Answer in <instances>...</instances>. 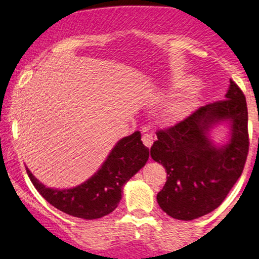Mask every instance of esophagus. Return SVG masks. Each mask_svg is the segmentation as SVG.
<instances>
[{"instance_id": "esophagus-1", "label": "esophagus", "mask_w": 259, "mask_h": 259, "mask_svg": "<svg viewBox=\"0 0 259 259\" xmlns=\"http://www.w3.org/2000/svg\"><path fill=\"white\" fill-rule=\"evenodd\" d=\"M142 142H143V145L147 147V148H150L154 142L153 136L150 135V134H145V135L142 136Z\"/></svg>"}]
</instances>
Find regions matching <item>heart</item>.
<instances>
[{
  "label": "heart",
  "mask_w": 259,
  "mask_h": 259,
  "mask_svg": "<svg viewBox=\"0 0 259 259\" xmlns=\"http://www.w3.org/2000/svg\"><path fill=\"white\" fill-rule=\"evenodd\" d=\"M189 80H181L178 86H184ZM198 101V96L196 92H186L182 96L175 98L163 106L160 112V119L165 124H175L183 120L191 113Z\"/></svg>",
  "instance_id": "b5f03b06"
}]
</instances>
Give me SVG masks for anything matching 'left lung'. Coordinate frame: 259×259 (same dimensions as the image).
Here are the masks:
<instances>
[{
	"mask_svg": "<svg viewBox=\"0 0 259 259\" xmlns=\"http://www.w3.org/2000/svg\"><path fill=\"white\" fill-rule=\"evenodd\" d=\"M230 82L226 99L201 106L173 126L156 132L150 156L168 176L156 199L173 219L194 220L217 209L243 173L250 145L247 105L243 91ZM222 120L231 123V139L218 147L207 132Z\"/></svg>",
	"mask_w": 259,
	"mask_h": 259,
	"instance_id": "1",
	"label": "left lung"
}]
</instances>
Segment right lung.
<instances>
[{"label": "right lung", "instance_id": "add662e5", "mask_svg": "<svg viewBox=\"0 0 259 259\" xmlns=\"http://www.w3.org/2000/svg\"><path fill=\"white\" fill-rule=\"evenodd\" d=\"M149 158V149L141 141V133L119 140L96 175L73 189H50L42 185L26 167L37 191L58 210L71 217L93 220L105 217L122 199L123 185L135 176Z\"/></svg>", "mask_w": 259, "mask_h": 259}]
</instances>
